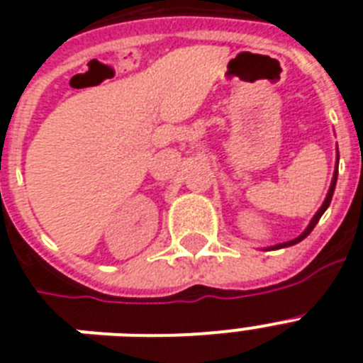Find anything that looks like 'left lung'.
Returning a JSON list of instances; mask_svg holds the SVG:
<instances>
[{
  "mask_svg": "<svg viewBox=\"0 0 363 363\" xmlns=\"http://www.w3.org/2000/svg\"><path fill=\"white\" fill-rule=\"evenodd\" d=\"M337 163H339V152H337ZM335 182H337V170H335V172H333L332 185H330V189H328V195H326V199H324L323 206H320V208H318V211H317V213H315V217H313V219H311V223H309V225H307V228H306V230L301 232V234H300V236H298V238H294V240H291V242L279 243V245H274V247H272V249L289 247V245H294V243L301 242V240H303V238H307V236H309V232H311L313 228H315V225H317V223H318V219H320V217H323V213H324V211L328 210V206H330V202H332V196H333V189H335Z\"/></svg>",
  "mask_w": 363,
  "mask_h": 363,
  "instance_id": "1",
  "label": "left lung"
}]
</instances>
